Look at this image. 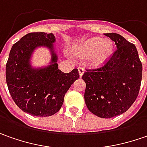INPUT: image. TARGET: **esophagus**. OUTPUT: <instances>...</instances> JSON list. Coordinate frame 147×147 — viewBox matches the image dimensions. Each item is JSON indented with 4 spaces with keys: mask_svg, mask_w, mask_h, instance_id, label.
<instances>
[{
    "mask_svg": "<svg viewBox=\"0 0 147 147\" xmlns=\"http://www.w3.org/2000/svg\"><path fill=\"white\" fill-rule=\"evenodd\" d=\"M78 71H79V74H80V76L81 77V76H83L84 72V69L82 67H79Z\"/></svg>",
    "mask_w": 147,
    "mask_h": 147,
    "instance_id": "34e87169",
    "label": "esophagus"
}]
</instances>
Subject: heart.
I'll return each instance as SVG.
<instances>
[{"instance_id":"heart-1","label":"heart","mask_w":147,"mask_h":147,"mask_svg":"<svg viewBox=\"0 0 147 147\" xmlns=\"http://www.w3.org/2000/svg\"><path fill=\"white\" fill-rule=\"evenodd\" d=\"M113 50V43L110 40H103L98 37L90 38L79 45L76 51L82 58L91 56V61L94 65L103 64Z\"/></svg>"}]
</instances>
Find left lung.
<instances>
[{
	"instance_id": "8db88e82",
	"label": "left lung",
	"mask_w": 147,
	"mask_h": 147,
	"mask_svg": "<svg viewBox=\"0 0 147 147\" xmlns=\"http://www.w3.org/2000/svg\"><path fill=\"white\" fill-rule=\"evenodd\" d=\"M117 49L101 67L86 69L82 79L86 84L87 107L101 118L124 113L137 98L141 86L142 65L134 44L117 33H105Z\"/></svg>"
}]
</instances>
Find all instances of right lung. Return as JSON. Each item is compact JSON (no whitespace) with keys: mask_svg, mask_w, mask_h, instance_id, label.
Wrapping results in <instances>:
<instances>
[{"mask_svg":"<svg viewBox=\"0 0 147 147\" xmlns=\"http://www.w3.org/2000/svg\"><path fill=\"white\" fill-rule=\"evenodd\" d=\"M53 33L31 32L13 45L9 52L5 77L15 104L24 112L35 116H50L63 103L64 96L80 77L78 69L64 73L58 69ZM45 46L51 51V63L43 69H32L30 59L34 49Z\"/></svg>","mask_w":147,"mask_h":147,"instance_id":"1","label":"right lung"}]
</instances>
